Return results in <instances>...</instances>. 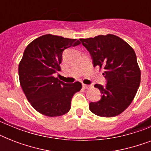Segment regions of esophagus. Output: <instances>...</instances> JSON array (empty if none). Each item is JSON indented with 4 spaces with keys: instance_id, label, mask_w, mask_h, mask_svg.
I'll use <instances>...</instances> for the list:
<instances>
[{
    "instance_id": "obj_1",
    "label": "esophagus",
    "mask_w": 151,
    "mask_h": 151,
    "mask_svg": "<svg viewBox=\"0 0 151 151\" xmlns=\"http://www.w3.org/2000/svg\"><path fill=\"white\" fill-rule=\"evenodd\" d=\"M82 86H83V88H85V89H88V88H90L89 85H85V84H83Z\"/></svg>"
}]
</instances>
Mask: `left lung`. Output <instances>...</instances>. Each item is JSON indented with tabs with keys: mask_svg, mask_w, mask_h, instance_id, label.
Segmentation results:
<instances>
[{
	"mask_svg": "<svg viewBox=\"0 0 151 151\" xmlns=\"http://www.w3.org/2000/svg\"><path fill=\"white\" fill-rule=\"evenodd\" d=\"M92 56L93 66L104 70L106 85H95L101 99L89 103V109L99 117L122 114L133 100L140 84V69L133 48L114 34L80 39Z\"/></svg>",
	"mask_w": 151,
	"mask_h": 151,
	"instance_id": "obj_1",
	"label": "left lung"
}]
</instances>
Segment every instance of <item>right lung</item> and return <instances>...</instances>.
Masks as SVG:
<instances>
[{"instance_id":"obj_1","label":"right lung","mask_w":151,"mask_h":151,"mask_svg":"<svg viewBox=\"0 0 151 151\" xmlns=\"http://www.w3.org/2000/svg\"><path fill=\"white\" fill-rule=\"evenodd\" d=\"M80 44L77 39L45 34L25 49L19 64L20 85L29 103L41 114L57 117L66 114L72 97L81 89L79 81L66 84L53 76L61 70L63 52Z\"/></svg>"}]
</instances>
